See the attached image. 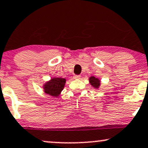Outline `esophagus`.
<instances>
[{
    "instance_id": "1",
    "label": "esophagus",
    "mask_w": 148,
    "mask_h": 148,
    "mask_svg": "<svg viewBox=\"0 0 148 148\" xmlns=\"http://www.w3.org/2000/svg\"><path fill=\"white\" fill-rule=\"evenodd\" d=\"M73 78L74 79H80V78H81V76L80 75H74V77H73Z\"/></svg>"
}]
</instances>
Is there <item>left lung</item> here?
<instances>
[{
    "mask_svg": "<svg viewBox=\"0 0 148 148\" xmlns=\"http://www.w3.org/2000/svg\"><path fill=\"white\" fill-rule=\"evenodd\" d=\"M89 83H90V85L95 89L99 88L100 85H101L100 80L98 79V78L94 77V76H91V77H89Z\"/></svg>",
    "mask_w": 148,
    "mask_h": 148,
    "instance_id": "obj_1",
    "label": "left lung"
}]
</instances>
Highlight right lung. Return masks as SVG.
Instances as JSON below:
<instances>
[{
	"label": "right lung",
	"instance_id": "add662e5",
	"mask_svg": "<svg viewBox=\"0 0 148 148\" xmlns=\"http://www.w3.org/2000/svg\"><path fill=\"white\" fill-rule=\"evenodd\" d=\"M66 81L62 77H53L43 85L44 91L46 94L57 97L64 88Z\"/></svg>",
	"mask_w": 148,
	"mask_h": 148
}]
</instances>
